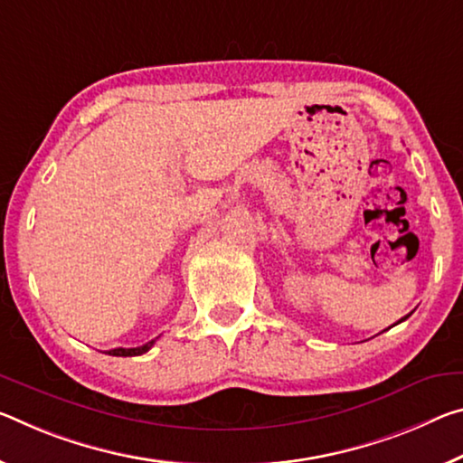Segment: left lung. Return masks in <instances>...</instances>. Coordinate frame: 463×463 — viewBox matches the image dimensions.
I'll list each match as a JSON object with an SVG mask.
<instances>
[{
	"mask_svg": "<svg viewBox=\"0 0 463 463\" xmlns=\"http://www.w3.org/2000/svg\"><path fill=\"white\" fill-rule=\"evenodd\" d=\"M403 319H406V317H402V319H400V321H403ZM400 321H398V324H400Z\"/></svg>",
	"mask_w": 463,
	"mask_h": 463,
	"instance_id": "left-lung-1",
	"label": "left lung"
}]
</instances>
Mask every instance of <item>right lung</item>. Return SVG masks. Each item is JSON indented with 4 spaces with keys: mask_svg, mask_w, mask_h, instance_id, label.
<instances>
[{
    "mask_svg": "<svg viewBox=\"0 0 463 463\" xmlns=\"http://www.w3.org/2000/svg\"><path fill=\"white\" fill-rule=\"evenodd\" d=\"M154 342L156 340L146 342L144 346H137V348H113V350H109V354L111 356H139V354H144V352H148L154 346Z\"/></svg>",
    "mask_w": 463,
    "mask_h": 463,
    "instance_id": "add662e5",
    "label": "right lung"
}]
</instances>
